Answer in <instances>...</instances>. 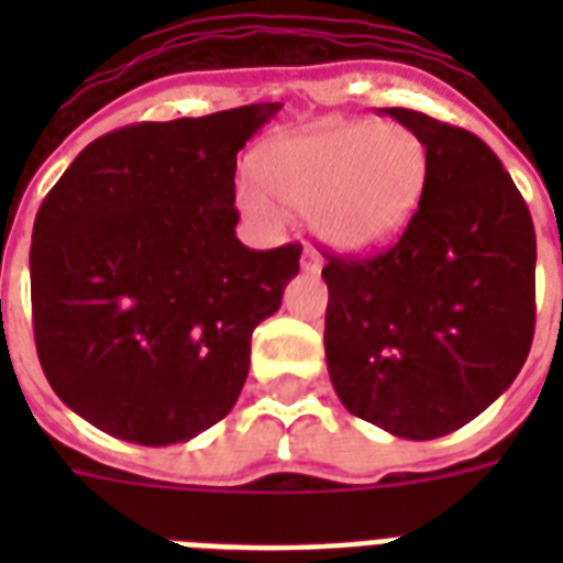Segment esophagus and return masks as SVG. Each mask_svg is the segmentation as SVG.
<instances>
[{
  "label": "esophagus",
  "instance_id": "esophagus-1",
  "mask_svg": "<svg viewBox=\"0 0 563 563\" xmlns=\"http://www.w3.org/2000/svg\"><path fill=\"white\" fill-rule=\"evenodd\" d=\"M321 265H324L321 254L312 251V247H303V254H300V268H303L307 274H318L321 272Z\"/></svg>",
  "mask_w": 563,
  "mask_h": 563
}]
</instances>
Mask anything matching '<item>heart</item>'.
<instances>
[{
  "label": "heart",
  "mask_w": 563,
  "mask_h": 563,
  "mask_svg": "<svg viewBox=\"0 0 563 563\" xmlns=\"http://www.w3.org/2000/svg\"><path fill=\"white\" fill-rule=\"evenodd\" d=\"M256 172L280 201L312 212L327 245L374 254L394 245L415 219L429 157L409 128L333 122L274 143ZM239 203L254 219H274L272 198L254 184L239 187Z\"/></svg>",
  "instance_id": "b5f03b06"
}]
</instances>
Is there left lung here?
<instances>
[{
    "instance_id": "1",
    "label": "left lung",
    "mask_w": 563,
    "mask_h": 563,
    "mask_svg": "<svg viewBox=\"0 0 563 563\" xmlns=\"http://www.w3.org/2000/svg\"><path fill=\"white\" fill-rule=\"evenodd\" d=\"M429 157L400 242L324 265L327 371L344 409L397 438L432 441L488 409L534 335V224L479 136L388 108Z\"/></svg>"
}]
</instances>
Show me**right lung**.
I'll list each match as a JSON object with an SVG mask.
<instances>
[{"label": "right lung", "mask_w": 563, "mask_h": 563, "mask_svg": "<svg viewBox=\"0 0 563 563\" xmlns=\"http://www.w3.org/2000/svg\"><path fill=\"white\" fill-rule=\"evenodd\" d=\"M280 101L99 136L40 203L34 342L60 400L113 438L189 441L219 423L280 309L300 245L236 239V154Z\"/></svg>", "instance_id": "add662e5"}]
</instances>
